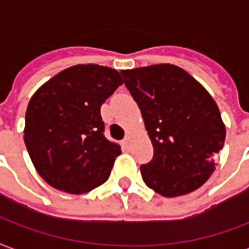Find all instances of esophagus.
<instances>
[{
  "label": "esophagus",
  "instance_id": "obj_1",
  "mask_svg": "<svg viewBox=\"0 0 249 249\" xmlns=\"http://www.w3.org/2000/svg\"><path fill=\"white\" fill-rule=\"evenodd\" d=\"M123 143H124L125 148H128V146H129V143H130V136H126V137L123 140Z\"/></svg>",
  "mask_w": 249,
  "mask_h": 249
}]
</instances>
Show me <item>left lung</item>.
Segmentation results:
<instances>
[{
    "label": "left lung",
    "mask_w": 249,
    "mask_h": 249,
    "mask_svg": "<svg viewBox=\"0 0 249 249\" xmlns=\"http://www.w3.org/2000/svg\"><path fill=\"white\" fill-rule=\"evenodd\" d=\"M152 141V161L141 165L148 187L173 198L199 189L213 174L226 140L216 103L190 73L174 64L123 70Z\"/></svg>",
    "instance_id": "1"
}]
</instances>
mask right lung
<instances>
[{
  "mask_svg": "<svg viewBox=\"0 0 249 249\" xmlns=\"http://www.w3.org/2000/svg\"><path fill=\"white\" fill-rule=\"evenodd\" d=\"M121 84L113 68L78 64L31 96L23 140L36 170L50 186L84 194L109 178L121 149L104 137L100 108Z\"/></svg>",
  "mask_w": 249,
  "mask_h": 249,
  "instance_id": "obj_1",
  "label": "right lung"
}]
</instances>
